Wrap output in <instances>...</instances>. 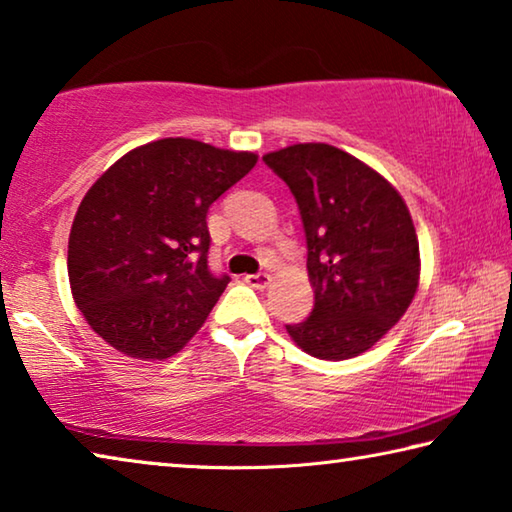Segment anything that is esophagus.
I'll return each instance as SVG.
<instances>
[{
	"label": "esophagus",
	"instance_id": "obj_1",
	"mask_svg": "<svg viewBox=\"0 0 512 512\" xmlns=\"http://www.w3.org/2000/svg\"><path fill=\"white\" fill-rule=\"evenodd\" d=\"M245 283L247 285H251V288H256V290H265L267 285L272 283V276L267 274V272H256V274H247L245 276Z\"/></svg>",
	"mask_w": 512,
	"mask_h": 512
}]
</instances>
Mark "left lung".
<instances>
[{
	"label": "left lung",
	"instance_id": "obj_1",
	"mask_svg": "<svg viewBox=\"0 0 512 512\" xmlns=\"http://www.w3.org/2000/svg\"><path fill=\"white\" fill-rule=\"evenodd\" d=\"M263 161L290 186L308 245L315 308L290 337L319 360H348L405 315L420 276L414 222L380 173L328 143H297Z\"/></svg>",
	"mask_w": 512,
	"mask_h": 512
}]
</instances>
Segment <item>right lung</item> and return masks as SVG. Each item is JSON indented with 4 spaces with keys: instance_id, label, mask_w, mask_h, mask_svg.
Instances as JSON below:
<instances>
[{
    "instance_id": "add662e5",
    "label": "right lung",
    "mask_w": 512,
    "mask_h": 512,
    "mask_svg": "<svg viewBox=\"0 0 512 512\" xmlns=\"http://www.w3.org/2000/svg\"><path fill=\"white\" fill-rule=\"evenodd\" d=\"M258 157L170 137L123 155L80 202L67 270L98 337L134 360L182 351L229 283L209 270V206Z\"/></svg>"
}]
</instances>
